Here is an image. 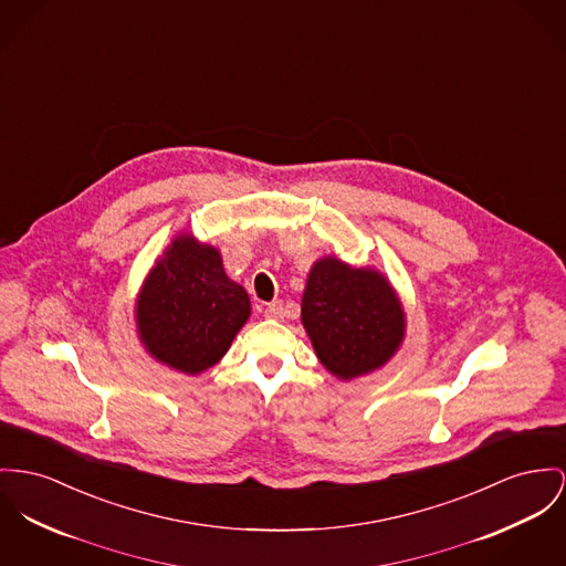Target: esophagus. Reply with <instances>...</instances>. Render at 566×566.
Returning a JSON list of instances; mask_svg holds the SVG:
<instances>
[{"label": "esophagus", "instance_id": "esophagus-1", "mask_svg": "<svg viewBox=\"0 0 566 566\" xmlns=\"http://www.w3.org/2000/svg\"><path fill=\"white\" fill-rule=\"evenodd\" d=\"M283 315H285L283 302L274 301L265 306V317H268V319H283Z\"/></svg>", "mask_w": 566, "mask_h": 566}]
</instances>
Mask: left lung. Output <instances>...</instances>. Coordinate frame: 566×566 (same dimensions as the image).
Returning <instances> with one entry per match:
<instances>
[{"instance_id": "8db88e82", "label": "left lung", "mask_w": 566, "mask_h": 566, "mask_svg": "<svg viewBox=\"0 0 566 566\" xmlns=\"http://www.w3.org/2000/svg\"><path fill=\"white\" fill-rule=\"evenodd\" d=\"M301 319L317 360L340 381L384 367L399 352L408 326L388 276L335 255L311 265Z\"/></svg>"}]
</instances>
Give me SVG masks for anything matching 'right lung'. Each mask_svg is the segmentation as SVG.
<instances>
[{"instance_id": "1", "label": "right lung", "mask_w": 566, "mask_h": 566, "mask_svg": "<svg viewBox=\"0 0 566 566\" xmlns=\"http://www.w3.org/2000/svg\"><path fill=\"white\" fill-rule=\"evenodd\" d=\"M251 317V298L231 281L221 251L178 233L144 279L137 337L151 358L187 376L214 367Z\"/></svg>"}]
</instances>
